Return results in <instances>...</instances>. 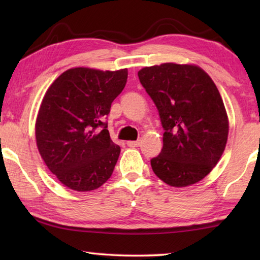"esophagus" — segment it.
Here are the masks:
<instances>
[{"label": "esophagus", "instance_id": "1", "mask_svg": "<svg viewBox=\"0 0 260 260\" xmlns=\"http://www.w3.org/2000/svg\"><path fill=\"white\" fill-rule=\"evenodd\" d=\"M140 144H141V141L140 140H138V141H128V142H127V146L133 147V148L139 147Z\"/></svg>", "mask_w": 260, "mask_h": 260}]
</instances>
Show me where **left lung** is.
<instances>
[{"mask_svg":"<svg viewBox=\"0 0 260 260\" xmlns=\"http://www.w3.org/2000/svg\"><path fill=\"white\" fill-rule=\"evenodd\" d=\"M138 76L164 128L161 151L150 160L153 173L173 187L201 181L219 161L230 129L217 86L195 65L165 63Z\"/></svg>","mask_w":260,"mask_h":260,"instance_id":"obj_1","label":"left lung"}]
</instances>
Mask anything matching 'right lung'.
<instances>
[{"label":"right lung","instance_id":"right-lung-1","mask_svg":"<svg viewBox=\"0 0 260 260\" xmlns=\"http://www.w3.org/2000/svg\"><path fill=\"white\" fill-rule=\"evenodd\" d=\"M127 69H70L52 82L35 125L39 152L70 189L90 191L111 177L120 153L105 117L125 88Z\"/></svg>","mask_w":260,"mask_h":260}]
</instances>
